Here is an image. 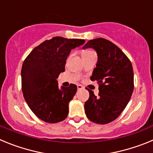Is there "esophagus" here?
<instances>
[{
    "mask_svg": "<svg viewBox=\"0 0 153 153\" xmlns=\"http://www.w3.org/2000/svg\"><path fill=\"white\" fill-rule=\"evenodd\" d=\"M77 89L78 90H82V89H83V86H82V85H77Z\"/></svg>",
    "mask_w": 153,
    "mask_h": 153,
    "instance_id": "esophagus-1",
    "label": "esophagus"
}]
</instances>
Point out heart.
I'll use <instances>...</instances> for the list:
<instances>
[{
	"label": "heart",
	"mask_w": 153,
	"mask_h": 153,
	"mask_svg": "<svg viewBox=\"0 0 153 153\" xmlns=\"http://www.w3.org/2000/svg\"><path fill=\"white\" fill-rule=\"evenodd\" d=\"M90 51H84V52H83V53H87V52H90Z\"/></svg>",
	"instance_id": "obj_1"
}]
</instances>
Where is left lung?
<instances>
[{"label":"left lung","instance_id":"8db88e82","mask_svg":"<svg viewBox=\"0 0 153 153\" xmlns=\"http://www.w3.org/2000/svg\"><path fill=\"white\" fill-rule=\"evenodd\" d=\"M93 48L98 60L90 79L97 81L99 95L88 90L90 97L85 102L86 117L98 124L113 122L121 114L134 89V75L129 58L109 40L97 38L89 40L83 49Z\"/></svg>","mask_w":153,"mask_h":153}]
</instances>
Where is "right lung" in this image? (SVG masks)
I'll list each match as a JSON object with an SVG mask.
<instances>
[{
	"mask_svg": "<svg viewBox=\"0 0 153 153\" xmlns=\"http://www.w3.org/2000/svg\"><path fill=\"white\" fill-rule=\"evenodd\" d=\"M84 40L55 36L44 41L30 53L21 69L24 97L30 109L44 122L56 123L67 117L69 102L77 86L59 88L57 80L65 71V64L71 50L83 45Z\"/></svg>",
	"mask_w": 153,
	"mask_h": 153,
	"instance_id": "add662e5",
	"label": "right lung"
}]
</instances>
